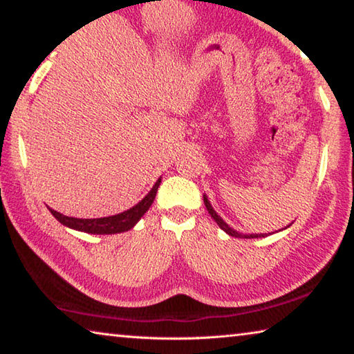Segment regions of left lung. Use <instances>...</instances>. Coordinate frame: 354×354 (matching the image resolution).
<instances>
[{
	"mask_svg": "<svg viewBox=\"0 0 354 354\" xmlns=\"http://www.w3.org/2000/svg\"><path fill=\"white\" fill-rule=\"evenodd\" d=\"M203 200H205V206H206V209H207V212H209V215H211V217L217 221V225L221 227V230H223L226 234H230V236H232V237H241V239H257V237H267V236H270V232H268V234H242V232H237L236 230H232V227L227 225V223H225L223 221V218L220 217V215L214 211V207H212V205L211 203H209V200H207V196H206V194L203 195ZM292 225V223H290ZM289 225V226H290ZM289 226H286V227H289ZM284 227V230H286ZM281 231V230H279ZM273 234V232H272Z\"/></svg>",
	"mask_w": 354,
	"mask_h": 354,
	"instance_id": "1",
	"label": "left lung"
}]
</instances>
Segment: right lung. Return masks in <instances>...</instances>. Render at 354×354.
Segmentation results:
<instances>
[{
	"mask_svg": "<svg viewBox=\"0 0 354 354\" xmlns=\"http://www.w3.org/2000/svg\"><path fill=\"white\" fill-rule=\"evenodd\" d=\"M159 184H160V178L156 181L153 189L148 192L145 198H142L136 206H133L122 214L109 215V217L75 218V217H67V215L57 212L51 207L48 209H50V212L55 215L59 223H62L67 227H71V230L88 232V234H118V232L129 231L131 227H134L137 221L143 217V214H145L149 209V206L153 205L156 194H158Z\"/></svg>",
	"mask_w": 354,
	"mask_h": 354,
	"instance_id": "right-lung-1",
	"label": "right lung"
}]
</instances>
